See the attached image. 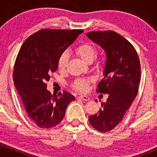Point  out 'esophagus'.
I'll use <instances>...</instances> for the list:
<instances>
[{
  "label": "esophagus",
  "mask_w": 157,
  "mask_h": 157,
  "mask_svg": "<svg viewBox=\"0 0 157 157\" xmlns=\"http://www.w3.org/2000/svg\"><path fill=\"white\" fill-rule=\"evenodd\" d=\"M79 99H82V100L83 101H89L90 100V98L88 97L87 96H83V95H80V96H78Z\"/></svg>",
  "instance_id": "obj_1"
}]
</instances>
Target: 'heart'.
Wrapping results in <instances>:
<instances>
[{
	"label": "heart",
	"mask_w": 157,
	"mask_h": 157,
	"mask_svg": "<svg viewBox=\"0 0 157 157\" xmlns=\"http://www.w3.org/2000/svg\"><path fill=\"white\" fill-rule=\"evenodd\" d=\"M75 52L80 58L87 63H90L96 56L97 51L96 47L90 42H83L80 44L75 48ZM69 61V55L67 52H63L59 55L58 59V67L61 71H64L67 67ZM102 62V60L98 59L96 64L99 66ZM90 83V79H77L72 84V87L75 90L81 93H84L88 90L89 84Z\"/></svg>",
	"instance_id": "b5f03b06"
}]
</instances>
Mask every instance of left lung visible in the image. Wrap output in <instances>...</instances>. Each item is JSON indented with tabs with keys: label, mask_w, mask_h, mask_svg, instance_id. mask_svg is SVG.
Returning <instances> with one entry per match:
<instances>
[{
	"label": "left lung",
	"mask_w": 157,
	"mask_h": 157,
	"mask_svg": "<svg viewBox=\"0 0 157 157\" xmlns=\"http://www.w3.org/2000/svg\"><path fill=\"white\" fill-rule=\"evenodd\" d=\"M86 36L106 54L104 78L98 84L96 92L109 95L106 102L101 103L102 109L89 116V121L97 131L107 132L122 121L137 96L140 80V60L131 42L115 32L92 31Z\"/></svg>",
	"instance_id": "obj_1"
}]
</instances>
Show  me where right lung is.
<instances>
[{
    "instance_id": "obj_1",
    "label": "right lung",
    "mask_w": 157,
    "mask_h": 157,
    "mask_svg": "<svg viewBox=\"0 0 157 157\" xmlns=\"http://www.w3.org/2000/svg\"><path fill=\"white\" fill-rule=\"evenodd\" d=\"M83 29H43L22 45L14 64L13 79L28 116L41 128L55 127L62 121L75 97L68 92L52 95L47 89L50 74L58 69V59Z\"/></svg>"
}]
</instances>
